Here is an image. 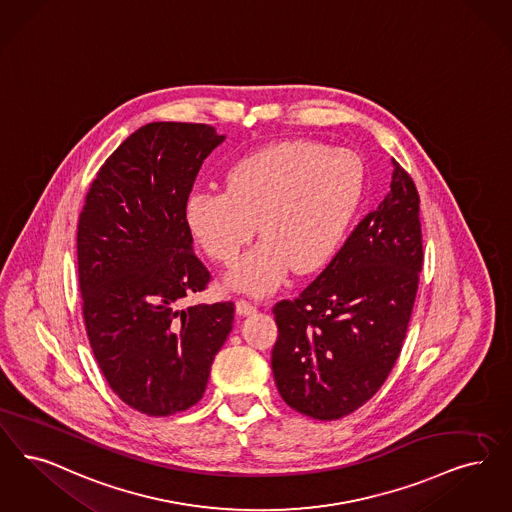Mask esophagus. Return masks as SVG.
Listing matches in <instances>:
<instances>
[{"instance_id":"1","label":"esophagus","mask_w":512,"mask_h":512,"mask_svg":"<svg viewBox=\"0 0 512 512\" xmlns=\"http://www.w3.org/2000/svg\"><path fill=\"white\" fill-rule=\"evenodd\" d=\"M257 310V307L253 305V303H249L246 299H238L236 301V312L240 314V316H249V314H253Z\"/></svg>"}]
</instances>
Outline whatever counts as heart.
I'll return each mask as SVG.
<instances>
[{
	"label": "heart",
	"mask_w": 512,
	"mask_h": 512,
	"mask_svg": "<svg viewBox=\"0 0 512 512\" xmlns=\"http://www.w3.org/2000/svg\"><path fill=\"white\" fill-rule=\"evenodd\" d=\"M226 190L196 188L184 205L188 230L205 253L230 265L257 232L263 242L232 268L228 280L265 295L291 266L308 274L343 242L366 188L360 158L343 148L286 141L230 165Z\"/></svg>",
	"instance_id": "heart-1"
}]
</instances>
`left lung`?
Segmentation results:
<instances>
[{
  "label": "left lung",
  "mask_w": 512,
  "mask_h": 512,
  "mask_svg": "<svg viewBox=\"0 0 512 512\" xmlns=\"http://www.w3.org/2000/svg\"><path fill=\"white\" fill-rule=\"evenodd\" d=\"M394 164L390 192L299 297L276 303L272 373L289 408L333 421L364 406L394 368L423 268L419 194Z\"/></svg>",
  "instance_id": "obj_1"
}]
</instances>
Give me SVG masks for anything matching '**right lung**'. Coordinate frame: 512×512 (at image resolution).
I'll return each mask as SVG.
<instances>
[{
	"instance_id": "right-lung-1",
	"label": "right lung",
	"mask_w": 512,
	"mask_h": 512,
	"mask_svg": "<svg viewBox=\"0 0 512 512\" xmlns=\"http://www.w3.org/2000/svg\"><path fill=\"white\" fill-rule=\"evenodd\" d=\"M223 141L205 123L143 125L108 156L80 213L89 343L110 389L150 417L179 413L204 396L232 329V301L181 308L211 282L192 251L184 205Z\"/></svg>"
}]
</instances>
